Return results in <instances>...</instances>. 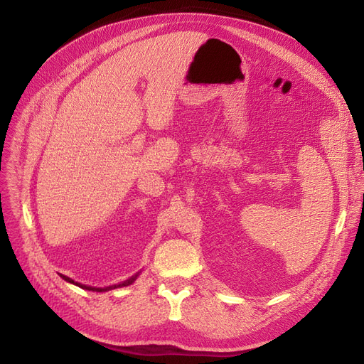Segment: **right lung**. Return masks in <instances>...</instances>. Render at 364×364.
<instances>
[{
  "label": "right lung",
  "mask_w": 364,
  "mask_h": 364,
  "mask_svg": "<svg viewBox=\"0 0 364 364\" xmlns=\"http://www.w3.org/2000/svg\"><path fill=\"white\" fill-rule=\"evenodd\" d=\"M66 282H69V283H73V284H76V286H80V288H82V289H87V291H94V292H106V291H109V289H114V288H122V286H128V284H131L134 280L137 279V276L139 274H136V276H132V277H129V279H127L125 282H122V283H118V284H113V286H107V288H92V286H85V284H81V283H78V282H73L70 277H66V276H63V274H60Z\"/></svg>",
  "instance_id": "right-lung-1"
}]
</instances>
